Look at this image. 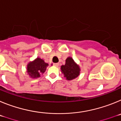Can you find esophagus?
<instances>
[{"label":"esophagus","instance_id":"obj_1","mask_svg":"<svg viewBox=\"0 0 121 121\" xmlns=\"http://www.w3.org/2000/svg\"><path fill=\"white\" fill-rule=\"evenodd\" d=\"M53 65L55 66V67H59V63H54V64H53Z\"/></svg>","mask_w":121,"mask_h":121}]
</instances>
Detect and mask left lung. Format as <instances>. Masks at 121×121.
Here are the masks:
<instances>
[{
  "label": "left lung",
  "instance_id": "8db88e82",
  "mask_svg": "<svg viewBox=\"0 0 121 121\" xmlns=\"http://www.w3.org/2000/svg\"><path fill=\"white\" fill-rule=\"evenodd\" d=\"M65 61V64L61 66L62 72L64 73V77L69 81L75 79L79 74V67L71 57H68Z\"/></svg>",
  "mask_w": 121,
  "mask_h": 121
}]
</instances>
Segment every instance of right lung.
Returning <instances> with one entry per match:
<instances>
[{"label":"right lung","mask_w":121,"mask_h":121,"mask_svg":"<svg viewBox=\"0 0 121 121\" xmlns=\"http://www.w3.org/2000/svg\"><path fill=\"white\" fill-rule=\"evenodd\" d=\"M48 64L40 58H37L32 62H30L27 65V72L30 77L37 78L40 77L42 73L45 71Z\"/></svg>","instance_id":"right-lung-1"}]
</instances>
